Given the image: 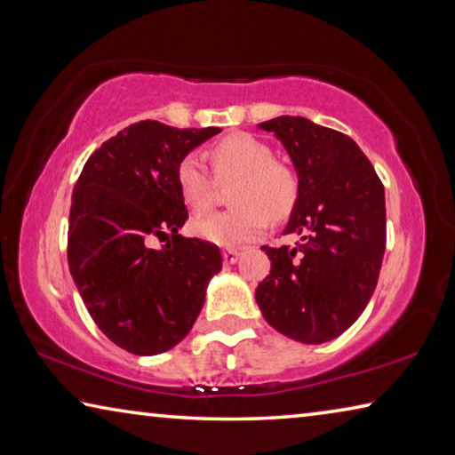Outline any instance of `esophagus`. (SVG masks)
I'll return each mask as SVG.
<instances>
[{
    "instance_id": "1",
    "label": "esophagus",
    "mask_w": 455,
    "mask_h": 455,
    "mask_svg": "<svg viewBox=\"0 0 455 455\" xmlns=\"http://www.w3.org/2000/svg\"><path fill=\"white\" fill-rule=\"evenodd\" d=\"M238 257H241V251H238V249H225V251H222V259H225V263H228V265L236 263Z\"/></svg>"
}]
</instances>
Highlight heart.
<instances>
[{
  "mask_svg": "<svg viewBox=\"0 0 455 455\" xmlns=\"http://www.w3.org/2000/svg\"><path fill=\"white\" fill-rule=\"evenodd\" d=\"M214 179L230 187L233 209L198 219L195 233L220 246L251 243L265 233L268 220H284L301 196L297 168L275 158L271 146L251 134H230L211 148ZM212 174L200 154L190 152L176 166V184L190 211L206 212L214 203Z\"/></svg>",
  "mask_w": 455,
  "mask_h": 455,
  "instance_id": "heart-1",
  "label": "heart"
}]
</instances>
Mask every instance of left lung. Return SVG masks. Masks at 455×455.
<instances>
[{
	"label": "left lung",
	"mask_w": 455,
	"mask_h": 455,
	"mask_svg": "<svg viewBox=\"0 0 455 455\" xmlns=\"http://www.w3.org/2000/svg\"><path fill=\"white\" fill-rule=\"evenodd\" d=\"M284 144L301 176V196L284 235L265 244L271 273L255 299L268 325L301 343L347 331L371 299L385 252V192L373 164L347 134L301 116L259 124Z\"/></svg>",
	"instance_id": "obj_1"
}]
</instances>
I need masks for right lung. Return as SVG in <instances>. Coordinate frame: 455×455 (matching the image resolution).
<instances>
[{
    "label": "right lung",
    "mask_w": 455,
    "mask_h": 455,
    "mask_svg": "<svg viewBox=\"0 0 455 455\" xmlns=\"http://www.w3.org/2000/svg\"><path fill=\"white\" fill-rule=\"evenodd\" d=\"M220 128L142 120L92 154L74 187L68 265L100 331L134 355L180 343L222 268L217 244L184 238L176 166ZM154 237L167 243L151 246Z\"/></svg>",
    "instance_id": "right-lung-1"
}]
</instances>
